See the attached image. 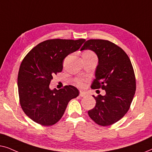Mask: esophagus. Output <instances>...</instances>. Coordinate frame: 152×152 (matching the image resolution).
Masks as SVG:
<instances>
[{
    "mask_svg": "<svg viewBox=\"0 0 152 152\" xmlns=\"http://www.w3.org/2000/svg\"><path fill=\"white\" fill-rule=\"evenodd\" d=\"M86 95V93L84 92V91H80V96L81 97H85Z\"/></svg>",
    "mask_w": 152,
    "mask_h": 152,
    "instance_id": "1",
    "label": "esophagus"
}]
</instances>
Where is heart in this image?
Wrapping results in <instances>:
<instances>
[{
  "label": "heart",
  "instance_id": "1",
  "mask_svg": "<svg viewBox=\"0 0 152 152\" xmlns=\"http://www.w3.org/2000/svg\"><path fill=\"white\" fill-rule=\"evenodd\" d=\"M82 57H96L95 54L91 50H85L82 53ZM77 84L80 86H84V82L82 80H77Z\"/></svg>",
  "mask_w": 152,
  "mask_h": 152
}]
</instances>
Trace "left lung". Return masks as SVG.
<instances>
[{
    "mask_svg": "<svg viewBox=\"0 0 152 152\" xmlns=\"http://www.w3.org/2000/svg\"><path fill=\"white\" fill-rule=\"evenodd\" d=\"M91 50L98 57L93 89L105 90V95H93L96 104L88 111L95 123L111 125L129 109L136 88V77L128 55L115 43L102 39L86 41L80 50Z\"/></svg>",
    "mask_w": 152,
    "mask_h": 152,
    "instance_id": "1",
    "label": "left lung"
}]
</instances>
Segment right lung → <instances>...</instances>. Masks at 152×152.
Returning <instances> with one entry per match:
<instances>
[{"instance_id": "right-lung-1", "label": "right lung", "mask_w": 152, "mask_h": 152, "mask_svg": "<svg viewBox=\"0 0 152 152\" xmlns=\"http://www.w3.org/2000/svg\"><path fill=\"white\" fill-rule=\"evenodd\" d=\"M85 39H49L31 50L21 62L18 74L20 107L24 113L43 126H51L63 116L70 100L80 94L71 85L49 88L53 76L62 71L63 61L80 49Z\"/></svg>"}]
</instances>
